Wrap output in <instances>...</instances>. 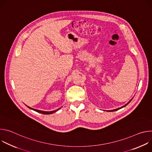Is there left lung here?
<instances>
[{
	"mask_svg": "<svg viewBox=\"0 0 152 152\" xmlns=\"http://www.w3.org/2000/svg\"><path fill=\"white\" fill-rule=\"evenodd\" d=\"M133 99V98L131 99V100H130L126 104H124V106H121V107H119V108H117V109H115V110H110V111H107V112H113V111H117V110H120V109H121V108H123V107H125L126 105H127L130 102H131V101Z\"/></svg>",
	"mask_w": 152,
	"mask_h": 152,
	"instance_id": "8db88e82",
	"label": "left lung"
}]
</instances>
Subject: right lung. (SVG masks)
<instances>
[{"label": "right lung", "mask_w": 152, "mask_h": 152, "mask_svg": "<svg viewBox=\"0 0 152 152\" xmlns=\"http://www.w3.org/2000/svg\"><path fill=\"white\" fill-rule=\"evenodd\" d=\"M28 106V107L29 108V109H31V110H34V111H36V112H37V113L42 114H53V113L56 112L57 111H58V110L60 109V108H59V109H58V110H55V111H41V110H36V109H34V108H32V107H29V106Z\"/></svg>", "instance_id": "add662e5"}]
</instances>
